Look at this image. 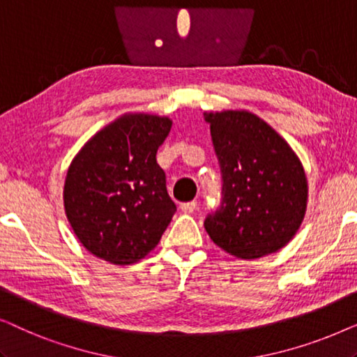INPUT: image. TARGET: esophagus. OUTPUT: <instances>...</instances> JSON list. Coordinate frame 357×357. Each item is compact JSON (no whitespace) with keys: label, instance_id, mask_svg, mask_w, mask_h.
Returning a JSON list of instances; mask_svg holds the SVG:
<instances>
[{"label":"esophagus","instance_id":"obj_1","mask_svg":"<svg viewBox=\"0 0 357 357\" xmlns=\"http://www.w3.org/2000/svg\"><path fill=\"white\" fill-rule=\"evenodd\" d=\"M180 209H182V213H185V214H190V213H193L195 209H197V203H195V202L182 203V204H180Z\"/></svg>","mask_w":357,"mask_h":357}]
</instances>
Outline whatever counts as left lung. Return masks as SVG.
I'll return each instance as SVG.
<instances>
[{"label": "left lung", "mask_w": 357, "mask_h": 357, "mask_svg": "<svg viewBox=\"0 0 357 357\" xmlns=\"http://www.w3.org/2000/svg\"><path fill=\"white\" fill-rule=\"evenodd\" d=\"M221 169V203L204 219L211 241L237 258H260L296 236L307 178L289 144L248 112L206 114Z\"/></svg>", "instance_id": "obj_1"}]
</instances>
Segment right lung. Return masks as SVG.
Listing matches in <instances>:
<instances>
[{"label":"right lung","mask_w":357,"mask_h":357,"mask_svg":"<svg viewBox=\"0 0 357 357\" xmlns=\"http://www.w3.org/2000/svg\"><path fill=\"white\" fill-rule=\"evenodd\" d=\"M172 121L125 115L87 141L68 169L65 211L92 255L131 265L158 245L177 206L155 154Z\"/></svg>","instance_id":"right-lung-1"}]
</instances>
